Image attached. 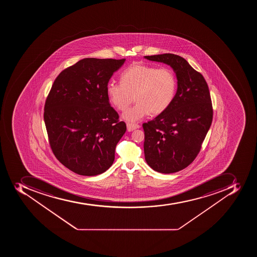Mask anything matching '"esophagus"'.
Masks as SVG:
<instances>
[{"mask_svg":"<svg viewBox=\"0 0 257 257\" xmlns=\"http://www.w3.org/2000/svg\"><path fill=\"white\" fill-rule=\"evenodd\" d=\"M139 127L140 125L138 123H127V130L128 132L134 131Z\"/></svg>","mask_w":257,"mask_h":257,"instance_id":"esophagus-1","label":"esophagus"}]
</instances>
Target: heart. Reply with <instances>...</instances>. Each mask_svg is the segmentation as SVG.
Masks as SVG:
<instances>
[{
	"label": "heart",
	"mask_w": 257,
	"mask_h": 257,
	"mask_svg": "<svg viewBox=\"0 0 257 257\" xmlns=\"http://www.w3.org/2000/svg\"><path fill=\"white\" fill-rule=\"evenodd\" d=\"M120 79L121 83H108L106 91L110 102L120 111L135 99V105L122 114V119L127 122L138 121L150 113H163L176 95V76L169 68L134 63L123 71Z\"/></svg>",
	"instance_id": "heart-1"
}]
</instances>
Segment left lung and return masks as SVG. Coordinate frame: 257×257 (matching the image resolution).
<instances>
[{
  "label": "left lung",
  "mask_w": 257,
  "mask_h": 257,
  "mask_svg": "<svg viewBox=\"0 0 257 257\" xmlns=\"http://www.w3.org/2000/svg\"><path fill=\"white\" fill-rule=\"evenodd\" d=\"M144 58L169 65L178 80L171 105L143 123L145 158L157 172H178L195 159L211 125L213 109L208 86L200 73L182 57L163 54Z\"/></svg>",
  "instance_id": "8db88e82"
}]
</instances>
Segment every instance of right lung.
Listing matches in <instances>:
<instances>
[{
    "label": "right lung",
    "mask_w": 257,
    "mask_h": 257,
    "mask_svg": "<svg viewBox=\"0 0 257 257\" xmlns=\"http://www.w3.org/2000/svg\"><path fill=\"white\" fill-rule=\"evenodd\" d=\"M124 62L81 59L53 83L44 107L49 142L57 159L75 174L95 176L113 163L126 124L119 121L106 88Z\"/></svg>",
    "instance_id": "right-lung-1"
}]
</instances>
